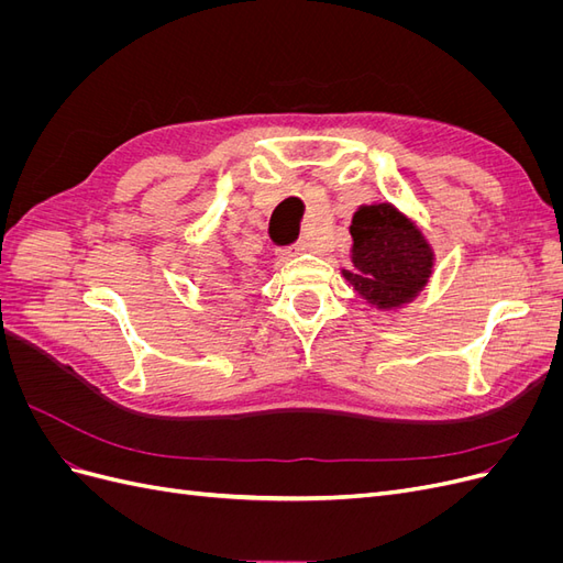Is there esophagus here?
<instances>
[{
	"instance_id": "1",
	"label": "esophagus",
	"mask_w": 563,
	"mask_h": 563,
	"mask_svg": "<svg viewBox=\"0 0 563 563\" xmlns=\"http://www.w3.org/2000/svg\"><path fill=\"white\" fill-rule=\"evenodd\" d=\"M308 249H310V244L305 242V240H300V242H296L294 246L279 249V258H282V261H286V258H294V255H298V253H302V251H308Z\"/></svg>"
}]
</instances>
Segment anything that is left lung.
I'll return each instance as SVG.
<instances>
[{"instance_id": "8db88e82", "label": "left lung", "mask_w": 563, "mask_h": 563, "mask_svg": "<svg viewBox=\"0 0 563 563\" xmlns=\"http://www.w3.org/2000/svg\"><path fill=\"white\" fill-rule=\"evenodd\" d=\"M350 234L352 269H343V277L373 308H401L432 277V246L413 220L391 203L356 209Z\"/></svg>"}]
</instances>
